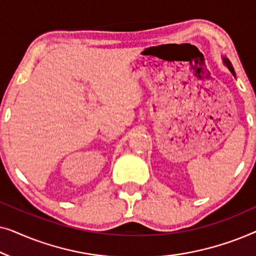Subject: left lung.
Instances as JSON below:
<instances>
[{
  "mask_svg": "<svg viewBox=\"0 0 256 256\" xmlns=\"http://www.w3.org/2000/svg\"><path fill=\"white\" fill-rule=\"evenodd\" d=\"M222 60H224V64H225L227 68H228V70L230 71V73H232V74L236 76V72H234V68H233V66H232V64H230V62L228 60V59L227 58H222Z\"/></svg>",
  "mask_w": 256,
  "mask_h": 256,
  "instance_id": "8db88e82",
  "label": "left lung"
}]
</instances>
